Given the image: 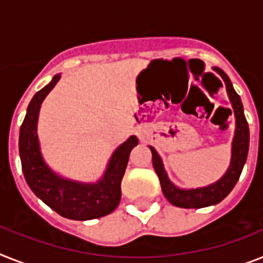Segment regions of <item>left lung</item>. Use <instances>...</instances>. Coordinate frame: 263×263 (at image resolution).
<instances>
[{
	"label": "left lung",
	"mask_w": 263,
	"mask_h": 263,
	"mask_svg": "<svg viewBox=\"0 0 263 263\" xmlns=\"http://www.w3.org/2000/svg\"><path fill=\"white\" fill-rule=\"evenodd\" d=\"M216 72L224 80L226 90L229 94L230 102L233 105L234 116H235V136L233 140V151H231V162L227 169V172L223 177L214 184H210L203 188H195V190H181L179 186L169 180L166 171L164 169V164L161 157L158 156L153 146H149L152 151V161L157 173L161 190L164 196L168 199L171 204L181 208H203L208 205L218 204L224 199L227 195L233 191L236 181L239 180L242 169L246 162L247 153H249V142H250V132H249V123L246 121L243 111V105L240 101V97L235 92L233 83L227 73L220 68H214Z\"/></svg>",
	"instance_id": "8db88e82"
}]
</instances>
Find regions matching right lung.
Masks as SVG:
<instances>
[{
    "label": "right lung",
    "mask_w": 263,
    "mask_h": 263,
    "mask_svg": "<svg viewBox=\"0 0 263 263\" xmlns=\"http://www.w3.org/2000/svg\"><path fill=\"white\" fill-rule=\"evenodd\" d=\"M60 75H55L44 88L32 98L20 129V158L24 177L33 194L67 219L90 220L111 214L121 201V181L126 171L130 152L138 144L129 137L112 153L103 177L97 183H79L64 179L45 164L37 137V119L41 103L55 87Z\"/></svg>",
    "instance_id": "1"
}]
</instances>
